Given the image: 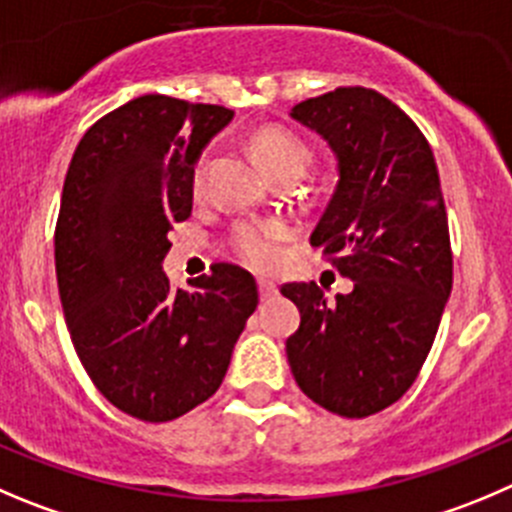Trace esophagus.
Wrapping results in <instances>:
<instances>
[{
  "instance_id": "1",
  "label": "esophagus",
  "mask_w": 512,
  "mask_h": 512,
  "mask_svg": "<svg viewBox=\"0 0 512 512\" xmlns=\"http://www.w3.org/2000/svg\"><path fill=\"white\" fill-rule=\"evenodd\" d=\"M259 291L261 299H269V296L276 294V284L271 279H259Z\"/></svg>"
}]
</instances>
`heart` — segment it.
I'll use <instances>...</instances> for the list:
<instances>
[{"label": "heart", "mask_w": 512, "mask_h": 512, "mask_svg": "<svg viewBox=\"0 0 512 512\" xmlns=\"http://www.w3.org/2000/svg\"><path fill=\"white\" fill-rule=\"evenodd\" d=\"M253 150L261 158V163L281 178L294 170H304L311 160V148L291 130L281 125H266L253 135ZM208 180V158L203 155L193 168V191L203 193ZM291 226L286 221L274 218H243L231 228V251L236 253L243 264L251 269L269 271L279 264L281 248L289 241Z\"/></svg>", "instance_id": "heart-1"}]
</instances>
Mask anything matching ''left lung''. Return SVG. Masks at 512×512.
<instances>
[{
  "label": "left lung",
  "mask_w": 512,
  "mask_h": 512,
  "mask_svg": "<svg viewBox=\"0 0 512 512\" xmlns=\"http://www.w3.org/2000/svg\"><path fill=\"white\" fill-rule=\"evenodd\" d=\"M291 118L324 135L339 183L311 246L352 294L329 304L311 284H284L301 311L286 357L301 392L359 420L415 384L452 289V248L435 155L405 110L367 87L299 102Z\"/></svg>",
  "instance_id": "8db88e82"
}]
</instances>
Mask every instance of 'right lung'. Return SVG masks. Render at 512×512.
Listing matches in <instances>:
<instances>
[{
	"instance_id": "1",
	"label": "right lung",
	"mask_w": 512,
	"mask_h": 512,
	"mask_svg": "<svg viewBox=\"0 0 512 512\" xmlns=\"http://www.w3.org/2000/svg\"><path fill=\"white\" fill-rule=\"evenodd\" d=\"M231 118L221 105L135 97L82 135L67 168L55 226L67 329L102 397L138 420L170 422L213 397L259 304L241 266L213 264L186 291L160 269L168 231L191 218L193 163Z\"/></svg>"
}]
</instances>
